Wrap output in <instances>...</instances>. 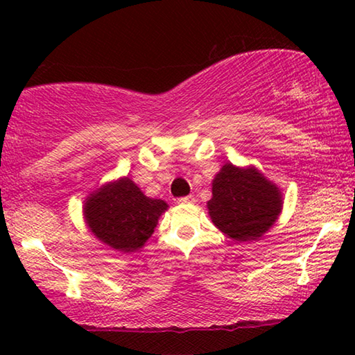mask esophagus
I'll return each instance as SVG.
<instances>
[{
  "label": "esophagus",
  "mask_w": 355,
  "mask_h": 355,
  "mask_svg": "<svg viewBox=\"0 0 355 355\" xmlns=\"http://www.w3.org/2000/svg\"><path fill=\"white\" fill-rule=\"evenodd\" d=\"M196 199L194 196H186V197H180L178 203H182V205H191V203H194Z\"/></svg>",
  "instance_id": "esophagus-1"
}]
</instances>
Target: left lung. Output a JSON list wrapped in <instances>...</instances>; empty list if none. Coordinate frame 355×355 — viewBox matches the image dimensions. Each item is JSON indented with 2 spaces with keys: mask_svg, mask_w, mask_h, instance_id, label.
I'll list each match as a JSON object with an SVG mask.
<instances>
[{
  "mask_svg": "<svg viewBox=\"0 0 355 355\" xmlns=\"http://www.w3.org/2000/svg\"><path fill=\"white\" fill-rule=\"evenodd\" d=\"M211 194L207 202L211 222L238 243L260 239L284 208L282 189L255 166L225 163L213 178Z\"/></svg>",
  "mask_w": 355,
  "mask_h": 355,
  "instance_id": "8db88e82",
  "label": "left lung"
}]
</instances>
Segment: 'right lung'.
<instances>
[{"label":"right lung","instance_id":"obj_1","mask_svg":"<svg viewBox=\"0 0 355 355\" xmlns=\"http://www.w3.org/2000/svg\"><path fill=\"white\" fill-rule=\"evenodd\" d=\"M169 205L150 199L133 180L120 177L101 184L83 205L84 222L101 244L131 254L144 248Z\"/></svg>","mask_w":355,"mask_h":355}]
</instances>
